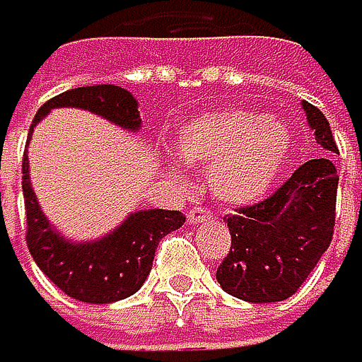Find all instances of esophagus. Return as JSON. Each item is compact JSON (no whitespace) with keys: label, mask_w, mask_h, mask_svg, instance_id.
Listing matches in <instances>:
<instances>
[{"label":"esophagus","mask_w":362,"mask_h":362,"mask_svg":"<svg viewBox=\"0 0 362 362\" xmlns=\"http://www.w3.org/2000/svg\"><path fill=\"white\" fill-rule=\"evenodd\" d=\"M187 218H189L191 225H200V223L209 221V218H211V214H209L207 209H202V207H191L189 214H187Z\"/></svg>","instance_id":"obj_1"}]
</instances>
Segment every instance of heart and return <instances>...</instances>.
<instances>
[{"label": "heart", "instance_id": "1", "mask_svg": "<svg viewBox=\"0 0 362 362\" xmlns=\"http://www.w3.org/2000/svg\"><path fill=\"white\" fill-rule=\"evenodd\" d=\"M291 146V130L281 119L243 107L196 117L175 135L177 157L189 166H207L209 189L227 205L264 196L286 164Z\"/></svg>", "mask_w": 362, "mask_h": 362}]
</instances>
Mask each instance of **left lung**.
Listing matches in <instances>:
<instances>
[{
    "mask_svg": "<svg viewBox=\"0 0 362 362\" xmlns=\"http://www.w3.org/2000/svg\"><path fill=\"white\" fill-rule=\"evenodd\" d=\"M325 153H338L327 117L302 101ZM338 175L329 155L304 162L275 194L227 216L230 255L216 270L227 295L243 302H281L297 293L334 236Z\"/></svg>",
    "mask_w": 362,
    "mask_h": 362,
    "instance_id": "left-lung-1",
    "label": "left lung"
}]
</instances>
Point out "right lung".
Masks as SVG:
<instances>
[{
	"label": "right lung",
	"instance_id": "right-lung-1",
	"mask_svg": "<svg viewBox=\"0 0 362 362\" xmlns=\"http://www.w3.org/2000/svg\"><path fill=\"white\" fill-rule=\"evenodd\" d=\"M54 107H81L112 121L119 128L137 132L141 128L137 98L117 85H90L67 90L37 110L31 124L47 117ZM31 141V135H28ZM22 191L26 207V245L37 268L56 286L78 302L110 304L130 297L141 288L155 259L160 238L185 225L182 211L139 209L121 223L117 230L98 241L76 243L51 227L40 209L28 180V157L22 160Z\"/></svg>",
	"mask_w": 362,
	"mask_h": 362
}]
</instances>
